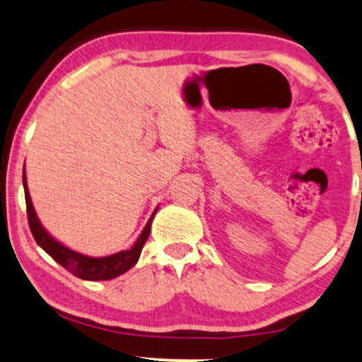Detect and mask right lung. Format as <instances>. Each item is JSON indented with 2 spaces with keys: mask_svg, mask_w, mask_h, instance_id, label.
Returning a JSON list of instances; mask_svg holds the SVG:
<instances>
[{
  "mask_svg": "<svg viewBox=\"0 0 362 362\" xmlns=\"http://www.w3.org/2000/svg\"><path fill=\"white\" fill-rule=\"evenodd\" d=\"M23 185H24V194H25V206H28V218H29V227L33 232L35 242L40 246L45 253H49L60 266H64L71 274L85 281H109L114 279L129 269H132L140 258L142 248L150 235L151 228V220H153L158 207L155 209V212L151 214V217L146 222L145 228L140 233V237L135 240L132 248L122 250L119 253L107 255V256H88L78 251L68 248L64 243H60L59 240L47 232L44 225L35 214V209L33 206V199H30L29 187H28V177H25V168L23 170Z\"/></svg>",
  "mask_w": 362,
  "mask_h": 362,
  "instance_id": "obj_1",
  "label": "right lung"
}]
</instances>
